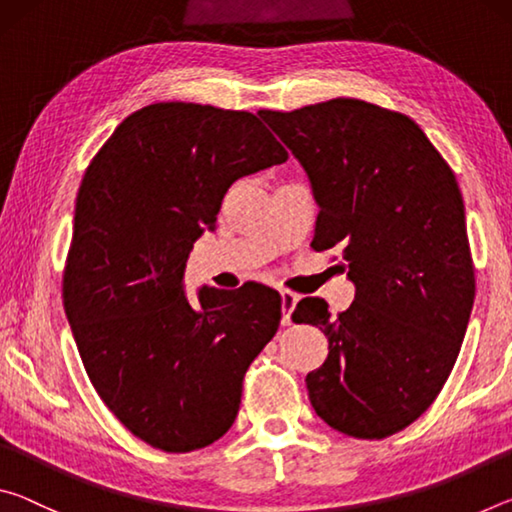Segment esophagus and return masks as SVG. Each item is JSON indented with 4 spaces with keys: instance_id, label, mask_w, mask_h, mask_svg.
<instances>
[{
    "instance_id": "esophagus-1",
    "label": "esophagus",
    "mask_w": 512,
    "mask_h": 512,
    "mask_svg": "<svg viewBox=\"0 0 512 512\" xmlns=\"http://www.w3.org/2000/svg\"><path fill=\"white\" fill-rule=\"evenodd\" d=\"M280 296H282V325H291V311L296 309L300 298L298 293H293L289 289H282Z\"/></svg>"
}]
</instances>
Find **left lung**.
I'll list each match as a JSON object with an SVG mask.
<instances>
[{"instance_id": "8db88e82", "label": "left lung", "mask_w": 512, "mask_h": 512, "mask_svg": "<svg viewBox=\"0 0 512 512\" xmlns=\"http://www.w3.org/2000/svg\"><path fill=\"white\" fill-rule=\"evenodd\" d=\"M307 171L314 250L341 246L357 287L332 316L302 298L293 323L320 327L329 354L307 375L314 411L352 438L415 422L452 372L474 305V266L454 171L402 112L332 99L259 110Z\"/></svg>"}]
</instances>
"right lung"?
Masks as SVG:
<instances>
[{
  "label": "right lung",
  "instance_id": "right-lung-1",
  "mask_svg": "<svg viewBox=\"0 0 512 512\" xmlns=\"http://www.w3.org/2000/svg\"><path fill=\"white\" fill-rule=\"evenodd\" d=\"M287 158L253 112L167 101L128 115L85 171L65 314L94 391L155 449L219 440L248 366L280 327L275 289L201 287L192 305L183 277L230 185Z\"/></svg>",
  "mask_w": 512,
  "mask_h": 512
}]
</instances>
